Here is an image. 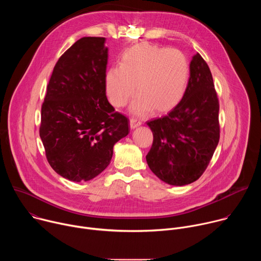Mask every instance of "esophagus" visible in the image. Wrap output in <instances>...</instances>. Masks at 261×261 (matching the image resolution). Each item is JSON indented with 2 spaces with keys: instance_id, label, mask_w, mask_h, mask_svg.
<instances>
[{
  "instance_id": "esophagus-1",
  "label": "esophagus",
  "mask_w": 261,
  "mask_h": 261,
  "mask_svg": "<svg viewBox=\"0 0 261 261\" xmlns=\"http://www.w3.org/2000/svg\"><path fill=\"white\" fill-rule=\"evenodd\" d=\"M140 125H141V121L140 120L135 119V118H131L130 119V128L131 129H135V128H137Z\"/></svg>"
}]
</instances>
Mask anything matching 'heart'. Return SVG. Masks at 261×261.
Returning <instances> with one entry per match:
<instances>
[{
  "mask_svg": "<svg viewBox=\"0 0 261 261\" xmlns=\"http://www.w3.org/2000/svg\"><path fill=\"white\" fill-rule=\"evenodd\" d=\"M190 79V66L185 54L150 43H139L126 49L118 67L105 74L109 102L120 108L136 93L131 105L133 114L142 115L153 108L165 113L182 99Z\"/></svg>",
  "mask_w": 261,
  "mask_h": 261,
  "instance_id": "b5f03b06",
  "label": "heart"
}]
</instances>
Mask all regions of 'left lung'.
<instances>
[{"instance_id": "8db88e82", "label": "left lung", "mask_w": 261, "mask_h": 261, "mask_svg": "<svg viewBox=\"0 0 261 261\" xmlns=\"http://www.w3.org/2000/svg\"><path fill=\"white\" fill-rule=\"evenodd\" d=\"M154 140L146 162L163 181L188 185L206 169L220 138L219 100L206 62L197 53L179 103L159 119L146 122Z\"/></svg>"}]
</instances>
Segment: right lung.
Instances as JSON below:
<instances>
[{"label":"right lung","mask_w":261,"mask_h":261,"mask_svg":"<svg viewBox=\"0 0 261 261\" xmlns=\"http://www.w3.org/2000/svg\"><path fill=\"white\" fill-rule=\"evenodd\" d=\"M107 60L105 38L84 37L61 56L47 86L39 134L49 165L69 180L100 174L130 131L106 97Z\"/></svg>","instance_id":"obj_1"}]
</instances>
